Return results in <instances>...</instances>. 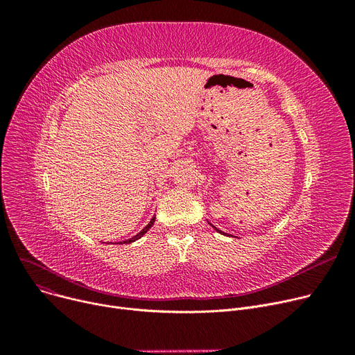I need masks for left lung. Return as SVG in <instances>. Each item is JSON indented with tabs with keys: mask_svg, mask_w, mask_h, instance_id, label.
I'll list each match as a JSON object with an SVG mask.
<instances>
[{
	"mask_svg": "<svg viewBox=\"0 0 355 355\" xmlns=\"http://www.w3.org/2000/svg\"><path fill=\"white\" fill-rule=\"evenodd\" d=\"M209 225H210V226H211V227H213V229H214V230H216L217 233H220V234H225V236H232V234H227V233H225V232H221V230H218V229H217L216 226H213V225H211V223H210V221H209Z\"/></svg>",
	"mask_w": 355,
	"mask_h": 355,
	"instance_id": "8db88e82",
	"label": "left lung"
}]
</instances>
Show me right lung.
I'll return each mask as SVG.
<instances>
[{"label": "right lung", "instance_id": "right-lung-1", "mask_svg": "<svg viewBox=\"0 0 355 355\" xmlns=\"http://www.w3.org/2000/svg\"><path fill=\"white\" fill-rule=\"evenodd\" d=\"M154 223H155V214L153 216V218H151V221L148 223V225L138 233V234H135L134 237H130V239H128V240H123V241H119V245H130V243H134V241H137L138 239H141L149 229H151L153 226H154ZM118 245V243H116Z\"/></svg>", "mask_w": 355, "mask_h": 355}]
</instances>
